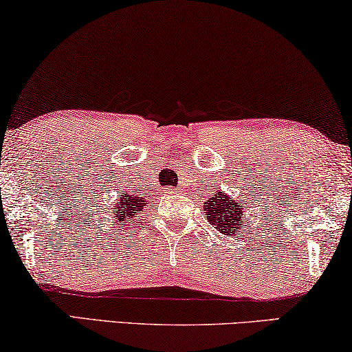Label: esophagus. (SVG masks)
<instances>
[{
  "label": "esophagus",
  "instance_id": "1",
  "mask_svg": "<svg viewBox=\"0 0 352 352\" xmlns=\"http://www.w3.org/2000/svg\"><path fill=\"white\" fill-rule=\"evenodd\" d=\"M172 192H178V191H177V190H175V191H172Z\"/></svg>",
  "mask_w": 352,
  "mask_h": 352
}]
</instances>
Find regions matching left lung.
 <instances>
[{"instance_id":"left-lung-1","label":"left lung","mask_w":352,"mask_h":352,"mask_svg":"<svg viewBox=\"0 0 352 352\" xmlns=\"http://www.w3.org/2000/svg\"><path fill=\"white\" fill-rule=\"evenodd\" d=\"M243 204L230 201L226 192L218 190L213 197L208 199L204 212L208 214V221L224 235H237L243 228Z\"/></svg>"}]
</instances>
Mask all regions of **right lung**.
Instances as JSON below:
<instances>
[{
    "label": "right lung",
    "mask_w": 352,
    "mask_h": 352,
    "mask_svg": "<svg viewBox=\"0 0 352 352\" xmlns=\"http://www.w3.org/2000/svg\"><path fill=\"white\" fill-rule=\"evenodd\" d=\"M146 206V201L144 197L138 196H129V194H122V197L118 199L117 204H113L115 212L110 213V217H113L117 221H129V218L135 217L142 212V208Z\"/></svg>",
    "instance_id": "1"
}]
</instances>
